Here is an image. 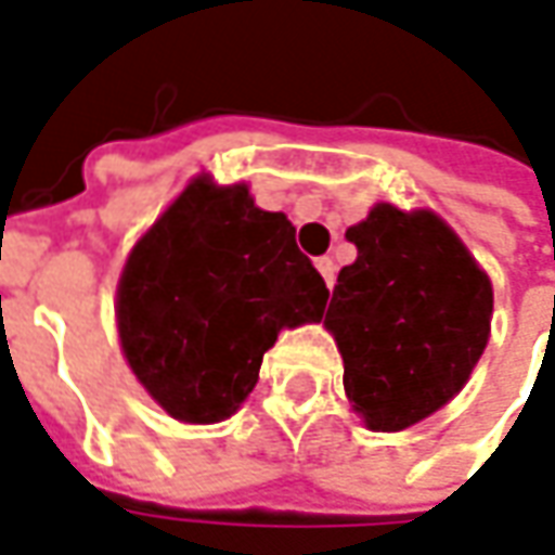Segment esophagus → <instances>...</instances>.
I'll return each instance as SVG.
<instances>
[{
  "instance_id": "1",
  "label": "esophagus",
  "mask_w": 555,
  "mask_h": 555,
  "mask_svg": "<svg viewBox=\"0 0 555 555\" xmlns=\"http://www.w3.org/2000/svg\"><path fill=\"white\" fill-rule=\"evenodd\" d=\"M318 271H321V274H323V281H326V286L336 284V262H333L330 256H321V259H318Z\"/></svg>"
}]
</instances>
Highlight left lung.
Masks as SVG:
<instances>
[{"instance_id": "1", "label": "left lung", "mask_w": 555, "mask_h": 555, "mask_svg": "<svg viewBox=\"0 0 555 555\" xmlns=\"http://www.w3.org/2000/svg\"><path fill=\"white\" fill-rule=\"evenodd\" d=\"M345 237L326 330L345 390L373 430H403L449 403L477 366L492 326V284L440 217L378 204Z\"/></svg>"}]
</instances>
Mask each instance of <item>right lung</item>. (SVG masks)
I'll list each match as a JSON object with an SVG mask.
<instances>
[{"mask_svg":"<svg viewBox=\"0 0 555 555\" xmlns=\"http://www.w3.org/2000/svg\"><path fill=\"white\" fill-rule=\"evenodd\" d=\"M330 289L284 214L247 185L195 180L130 253L118 336L133 375L180 422H222L284 326L321 321Z\"/></svg>","mask_w":555,"mask_h":555,"instance_id":"right-lung-1","label":"right lung"}]
</instances>
